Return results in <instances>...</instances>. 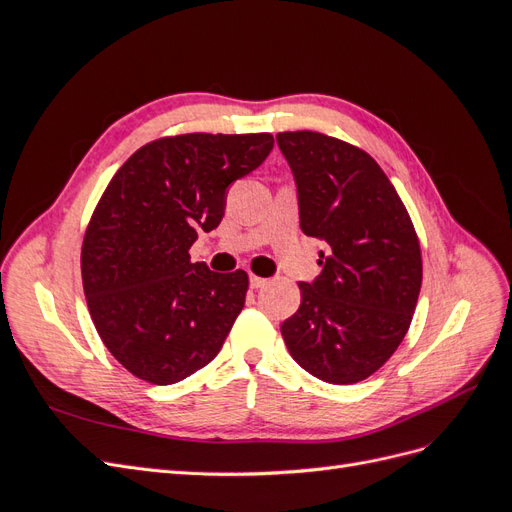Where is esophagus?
<instances>
[{
	"mask_svg": "<svg viewBox=\"0 0 512 512\" xmlns=\"http://www.w3.org/2000/svg\"><path fill=\"white\" fill-rule=\"evenodd\" d=\"M250 286H252L254 290H258V288H262V286H267V280H265V277L250 275Z\"/></svg>",
	"mask_w": 512,
	"mask_h": 512,
	"instance_id": "obj_1",
	"label": "esophagus"
}]
</instances>
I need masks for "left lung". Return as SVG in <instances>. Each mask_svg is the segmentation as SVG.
Here are the masks:
<instances>
[{"instance_id": "8db88e82", "label": "left lung", "mask_w": 512, "mask_h": 512, "mask_svg": "<svg viewBox=\"0 0 512 512\" xmlns=\"http://www.w3.org/2000/svg\"><path fill=\"white\" fill-rule=\"evenodd\" d=\"M297 183L301 230L327 243L320 275L282 324L288 352L309 374L354 384L406 337L423 282L421 245L393 183L363 149L320 132L275 136Z\"/></svg>"}]
</instances>
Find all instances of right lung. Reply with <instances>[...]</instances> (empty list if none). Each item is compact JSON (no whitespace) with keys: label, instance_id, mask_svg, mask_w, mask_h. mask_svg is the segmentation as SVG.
<instances>
[{"label":"right lung","instance_id":"1","mask_svg":"<svg viewBox=\"0 0 512 512\" xmlns=\"http://www.w3.org/2000/svg\"><path fill=\"white\" fill-rule=\"evenodd\" d=\"M271 149L267 132L168 136L108 183L83 239V288L104 346L136 378L175 384L218 356L247 273L209 271L190 247L222 222L228 185Z\"/></svg>","mask_w":512,"mask_h":512}]
</instances>
